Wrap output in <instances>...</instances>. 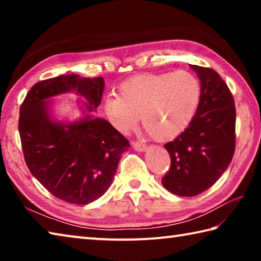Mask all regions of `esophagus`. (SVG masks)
Masks as SVG:
<instances>
[{"label": "esophagus", "instance_id": "34e87169", "mask_svg": "<svg viewBox=\"0 0 261 261\" xmlns=\"http://www.w3.org/2000/svg\"><path fill=\"white\" fill-rule=\"evenodd\" d=\"M132 147H134L136 151H139V152H143L146 149V145L144 143H141V141H132Z\"/></svg>", "mask_w": 261, "mask_h": 261}]
</instances>
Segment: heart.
Returning <instances> with one entry per match:
<instances>
[{
	"label": "heart",
	"instance_id": "b5f03b06",
	"mask_svg": "<svg viewBox=\"0 0 261 261\" xmlns=\"http://www.w3.org/2000/svg\"><path fill=\"white\" fill-rule=\"evenodd\" d=\"M200 101L199 79L188 70L141 73L123 82L118 96L106 99L105 112L121 132L135 129L141 116L154 140L169 141L190 126Z\"/></svg>",
	"mask_w": 261,
	"mask_h": 261
}]
</instances>
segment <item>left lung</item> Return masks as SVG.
Segmentation results:
<instances>
[{
  "label": "left lung",
  "instance_id": "1",
  "mask_svg": "<svg viewBox=\"0 0 261 261\" xmlns=\"http://www.w3.org/2000/svg\"><path fill=\"white\" fill-rule=\"evenodd\" d=\"M190 67L200 79L201 101L188 129L165 145L171 163L161 180L168 191L180 197L210 189L230 165L236 146V108L230 90L215 70Z\"/></svg>",
  "mask_w": 261,
  "mask_h": 261
}]
</instances>
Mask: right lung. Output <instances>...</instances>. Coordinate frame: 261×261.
<instances>
[{
  "label": "right lung",
  "instance_id": "right-lung-1",
  "mask_svg": "<svg viewBox=\"0 0 261 261\" xmlns=\"http://www.w3.org/2000/svg\"><path fill=\"white\" fill-rule=\"evenodd\" d=\"M103 88L101 77L59 76L35 84L20 106L18 129L31 174L53 196L71 204L86 205L103 196L130 144L108 121L91 115L69 124L53 121L45 100L76 91L87 100V112H96Z\"/></svg>",
  "mask_w": 261,
  "mask_h": 261
}]
</instances>
